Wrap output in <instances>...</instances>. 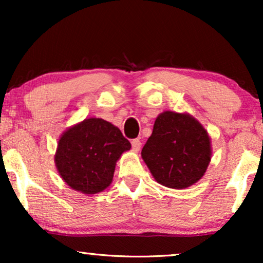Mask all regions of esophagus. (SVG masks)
I'll return each mask as SVG.
<instances>
[{
  "mask_svg": "<svg viewBox=\"0 0 263 263\" xmlns=\"http://www.w3.org/2000/svg\"><path fill=\"white\" fill-rule=\"evenodd\" d=\"M132 147H133V149L134 151H136V152H138V151H140V148H141V141H140V139H134L132 141Z\"/></svg>",
  "mask_w": 263,
  "mask_h": 263,
  "instance_id": "1",
  "label": "esophagus"
}]
</instances>
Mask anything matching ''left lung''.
Listing matches in <instances>:
<instances>
[{
    "mask_svg": "<svg viewBox=\"0 0 263 263\" xmlns=\"http://www.w3.org/2000/svg\"><path fill=\"white\" fill-rule=\"evenodd\" d=\"M141 157L161 185L188 188L202 178L210 165V135L189 114L164 111L154 122Z\"/></svg>",
    "mask_w": 263,
    "mask_h": 263,
    "instance_id": "8db88e82",
    "label": "left lung"
}]
</instances>
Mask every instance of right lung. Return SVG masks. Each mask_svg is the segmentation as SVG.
I'll return each instance as SVG.
<instances>
[{"label":"right lung","instance_id":"obj_1","mask_svg":"<svg viewBox=\"0 0 263 263\" xmlns=\"http://www.w3.org/2000/svg\"><path fill=\"white\" fill-rule=\"evenodd\" d=\"M130 142L102 118H86L61 135L55 164L71 189L92 195L111 184L115 167Z\"/></svg>","mask_w":263,"mask_h":263}]
</instances>
